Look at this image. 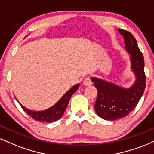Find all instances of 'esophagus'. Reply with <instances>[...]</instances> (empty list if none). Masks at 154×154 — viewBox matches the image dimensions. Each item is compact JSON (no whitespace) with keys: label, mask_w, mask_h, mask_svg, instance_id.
<instances>
[{"label":"esophagus","mask_w":154,"mask_h":154,"mask_svg":"<svg viewBox=\"0 0 154 154\" xmlns=\"http://www.w3.org/2000/svg\"><path fill=\"white\" fill-rule=\"evenodd\" d=\"M83 85L85 86H90L92 85V82H91V79L89 77H85L84 79V81H83Z\"/></svg>","instance_id":"1"}]
</instances>
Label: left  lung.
Here are the masks:
<instances>
[{
	"mask_svg": "<svg viewBox=\"0 0 154 154\" xmlns=\"http://www.w3.org/2000/svg\"><path fill=\"white\" fill-rule=\"evenodd\" d=\"M124 37L125 50L130 54L131 70L135 80L130 88H125L98 77H91L98 90L94 108L96 114L106 120H117L128 116L136 107L146 88L144 59L135 38L130 32L118 29Z\"/></svg>",
	"mask_w": 154,
	"mask_h": 154,
	"instance_id": "8db88e82",
	"label": "left lung"
}]
</instances>
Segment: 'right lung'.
Instances as JSON below:
<instances>
[{
	"label": "right lung",
	"instance_id": "add662e5",
	"mask_svg": "<svg viewBox=\"0 0 154 154\" xmlns=\"http://www.w3.org/2000/svg\"><path fill=\"white\" fill-rule=\"evenodd\" d=\"M79 87V83L76 84L72 88H70L68 91L65 93L64 95L60 98L59 101L56 102L54 106L49 108V109H45L43 111H33L29 110L24 107L22 104L20 103V102L17 100L16 98V100L19 102L20 104L21 107L28 115H29L32 118H33L36 121L44 122H54L57 121L59 119L61 116H63L64 113L65 109L69 102L70 98L72 96V95L77 91Z\"/></svg>",
	"mask_w": 154,
	"mask_h": 154
}]
</instances>
